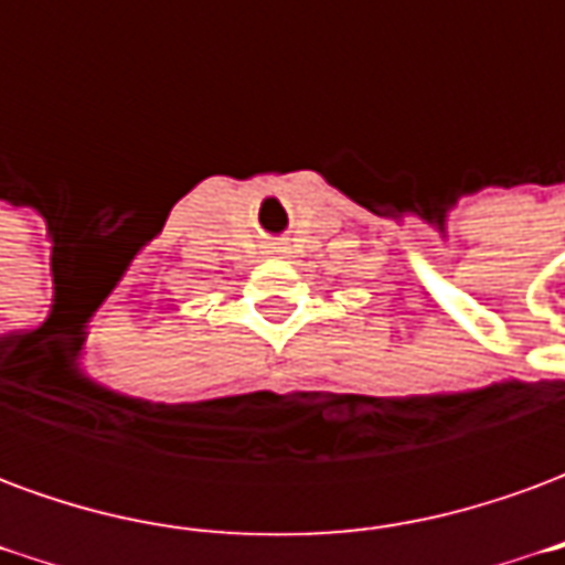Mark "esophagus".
<instances>
[{"instance_id": "34e87169", "label": "esophagus", "mask_w": 565, "mask_h": 565, "mask_svg": "<svg viewBox=\"0 0 565 565\" xmlns=\"http://www.w3.org/2000/svg\"><path fill=\"white\" fill-rule=\"evenodd\" d=\"M271 254H281V250H278V247H271Z\"/></svg>"}]
</instances>
